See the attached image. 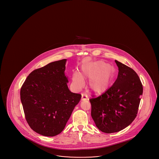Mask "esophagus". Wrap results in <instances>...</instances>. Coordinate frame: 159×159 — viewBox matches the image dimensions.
I'll return each instance as SVG.
<instances>
[{"instance_id": "34e87169", "label": "esophagus", "mask_w": 159, "mask_h": 159, "mask_svg": "<svg viewBox=\"0 0 159 159\" xmlns=\"http://www.w3.org/2000/svg\"><path fill=\"white\" fill-rule=\"evenodd\" d=\"M88 95L86 93H82V100H86L88 99Z\"/></svg>"}]
</instances>
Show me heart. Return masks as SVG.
<instances>
[{
    "label": "heart",
    "mask_w": 159,
    "mask_h": 159,
    "mask_svg": "<svg viewBox=\"0 0 159 159\" xmlns=\"http://www.w3.org/2000/svg\"><path fill=\"white\" fill-rule=\"evenodd\" d=\"M114 73L113 66L103 61H98L84 67L82 75L74 73L72 83L76 89L80 90L84 86L83 78L91 79L89 86L91 90L96 94H102L110 87Z\"/></svg>",
    "instance_id": "1"
}]
</instances>
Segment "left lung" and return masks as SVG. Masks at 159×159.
Returning <instances> with one entry per match:
<instances>
[{
  "label": "left lung",
  "instance_id": "8db88e82",
  "mask_svg": "<svg viewBox=\"0 0 159 159\" xmlns=\"http://www.w3.org/2000/svg\"><path fill=\"white\" fill-rule=\"evenodd\" d=\"M117 79L113 84L98 97L93 96L91 116L102 132L111 134L126 128L137 116L143 84L136 72L118 61Z\"/></svg>",
  "mask_w": 159,
  "mask_h": 159
}]
</instances>
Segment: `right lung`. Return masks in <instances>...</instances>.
<instances>
[{"instance_id":"add662e5","label":"right lung","mask_w":159,"mask_h":159,"mask_svg":"<svg viewBox=\"0 0 159 159\" xmlns=\"http://www.w3.org/2000/svg\"><path fill=\"white\" fill-rule=\"evenodd\" d=\"M66 59L33 70L21 88L25 117L34 132L54 136L64 130L82 95L68 89Z\"/></svg>"}]
</instances>
